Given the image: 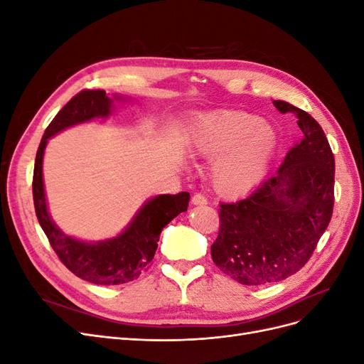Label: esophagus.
I'll return each mask as SVG.
<instances>
[{
  "label": "esophagus",
  "instance_id": "esophagus-1",
  "mask_svg": "<svg viewBox=\"0 0 364 364\" xmlns=\"http://www.w3.org/2000/svg\"><path fill=\"white\" fill-rule=\"evenodd\" d=\"M191 203H193V205H206V203H208V199H206V197H205L203 194L196 193V194L191 197Z\"/></svg>",
  "mask_w": 364,
  "mask_h": 364
}]
</instances>
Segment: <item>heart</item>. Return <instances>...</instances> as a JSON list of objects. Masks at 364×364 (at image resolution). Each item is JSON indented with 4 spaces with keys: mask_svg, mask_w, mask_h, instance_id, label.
Masks as SVG:
<instances>
[{
    "mask_svg": "<svg viewBox=\"0 0 364 364\" xmlns=\"http://www.w3.org/2000/svg\"><path fill=\"white\" fill-rule=\"evenodd\" d=\"M277 147L272 127L255 115L238 111H218L197 118L193 149L205 158L220 156L213 179L225 194L243 193L266 174Z\"/></svg>",
    "mask_w": 364,
    "mask_h": 364,
    "instance_id": "heart-1",
    "label": "heart"
}]
</instances>
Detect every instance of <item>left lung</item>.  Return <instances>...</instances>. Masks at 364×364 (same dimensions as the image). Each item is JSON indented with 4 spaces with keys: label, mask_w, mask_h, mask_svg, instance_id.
I'll list each match as a JSON object with an SVG mask.
<instances>
[{
    "label": "left lung",
    "mask_w": 364,
    "mask_h": 364,
    "mask_svg": "<svg viewBox=\"0 0 364 364\" xmlns=\"http://www.w3.org/2000/svg\"><path fill=\"white\" fill-rule=\"evenodd\" d=\"M297 117L304 138L277 174L246 199L220 205L215 266L243 285L284 281L311 258L334 206V155L321 124L302 109L274 100Z\"/></svg>",
    "instance_id": "left-lung-1"
}]
</instances>
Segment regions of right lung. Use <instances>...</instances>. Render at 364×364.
Returning a JSON list of instances; mask_svg holds the SVG:
<instances>
[{"label":"right lung","mask_w":364,"mask_h":364,"mask_svg":"<svg viewBox=\"0 0 364 364\" xmlns=\"http://www.w3.org/2000/svg\"><path fill=\"white\" fill-rule=\"evenodd\" d=\"M115 98L121 100L118 95ZM112 107L114 100L102 90H86L74 95L46 129L33 171V202L36 217L53 250L75 277L98 285L126 284L144 273L155 257L161 230L176 215L185 213L190 202V194L185 191L153 197L139 209L130 225L118 237L98 243H86L65 235L54 225L48 214L42 179V159L47 142L63 129L98 117L106 118Z\"/></svg>","instance_id":"1"}]
</instances>
